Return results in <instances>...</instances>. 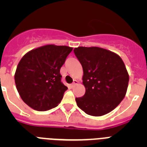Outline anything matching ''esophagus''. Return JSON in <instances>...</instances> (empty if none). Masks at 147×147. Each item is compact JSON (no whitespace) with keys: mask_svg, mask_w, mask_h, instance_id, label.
Listing matches in <instances>:
<instances>
[{"mask_svg":"<svg viewBox=\"0 0 147 147\" xmlns=\"http://www.w3.org/2000/svg\"><path fill=\"white\" fill-rule=\"evenodd\" d=\"M76 84H77V81H76V80H74V82H73L72 84H71V86H72V87L75 86V85H76Z\"/></svg>","mask_w":147,"mask_h":147,"instance_id":"34e87169","label":"esophagus"}]
</instances>
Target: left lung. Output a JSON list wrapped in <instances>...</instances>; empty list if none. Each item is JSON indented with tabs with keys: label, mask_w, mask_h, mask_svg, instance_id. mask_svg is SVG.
<instances>
[{
	"label": "left lung",
	"mask_w": 147,
	"mask_h": 147,
	"mask_svg": "<svg viewBox=\"0 0 147 147\" xmlns=\"http://www.w3.org/2000/svg\"><path fill=\"white\" fill-rule=\"evenodd\" d=\"M74 52L82 66L85 93L76 98L85 113L101 116L111 112L127 93L129 74L118 54L98 47H78Z\"/></svg>",
	"instance_id": "8db88e82"
}]
</instances>
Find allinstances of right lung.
<instances>
[{"instance_id":"add662e5","label":"right lung","mask_w":147,"mask_h":147,"mask_svg":"<svg viewBox=\"0 0 147 147\" xmlns=\"http://www.w3.org/2000/svg\"><path fill=\"white\" fill-rule=\"evenodd\" d=\"M73 48L47 45L28 51L19 62L15 74L23 101L37 111L57 107L67 88L61 82L60 68Z\"/></svg>"}]
</instances>
